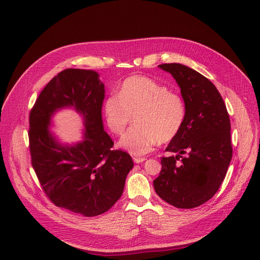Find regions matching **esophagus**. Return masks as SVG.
Returning <instances> with one entry per match:
<instances>
[{"label":"esophagus","mask_w":260,"mask_h":260,"mask_svg":"<svg viewBox=\"0 0 260 260\" xmlns=\"http://www.w3.org/2000/svg\"><path fill=\"white\" fill-rule=\"evenodd\" d=\"M146 159L145 158H143V157H135L134 158V161H135V163H142L143 161H145Z\"/></svg>","instance_id":"obj_1"}]
</instances>
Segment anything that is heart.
Returning <instances> with one entry per match:
<instances>
[{
	"instance_id": "obj_1",
	"label": "heart",
	"mask_w": 260,
	"mask_h": 260,
	"mask_svg": "<svg viewBox=\"0 0 260 260\" xmlns=\"http://www.w3.org/2000/svg\"><path fill=\"white\" fill-rule=\"evenodd\" d=\"M103 112L109 129L117 136L124 134L135 118V127L118 143L135 156L152 152L159 142L172 141L185 119L180 95L144 76L124 80L118 97L111 95L105 100Z\"/></svg>"
}]
</instances>
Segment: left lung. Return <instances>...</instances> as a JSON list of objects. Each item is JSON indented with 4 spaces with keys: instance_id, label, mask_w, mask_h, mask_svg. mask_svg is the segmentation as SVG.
I'll return each instance as SVG.
<instances>
[{
    "instance_id": "obj_1",
    "label": "left lung",
    "mask_w": 260,
    "mask_h": 260,
    "mask_svg": "<svg viewBox=\"0 0 260 260\" xmlns=\"http://www.w3.org/2000/svg\"><path fill=\"white\" fill-rule=\"evenodd\" d=\"M158 66L179 85L185 119L166 148L176 155L161 158L162 169L154 187L161 199L176 208H197L216 194L226 175L233 155L230 117L209 79L179 63Z\"/></svg>"
}]
</instances>
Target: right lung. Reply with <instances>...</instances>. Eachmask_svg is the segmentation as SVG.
<instances>
[{
  "label": "right lung",
  "instance_id": "1",
  "mask_svg": "<svg viewBox=\"0 0 260 260\" xmlns=\"http://www.w3.org/2000/svg\"><path fill=\"white\" fill-rule=\"evenodd\" d=\"M104 97L97 72L68 68L50 80L29 115L31 165L45 194L57 207L85 217L114 206L134 168L126 152L112 149L102 121ZM66 107L84 119V140L74 145L61 144L49 131L52 116Z\"/></svg>",
  "mask_w": 260,
  "mask_h": 260
}]
</instances>
